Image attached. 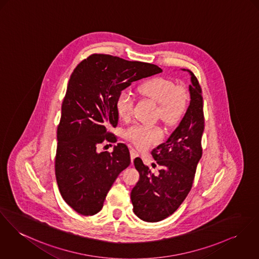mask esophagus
<instances>
[{
    "label": "esophagus",
    "mask_w": 259,
    "mask_h": 259,
    "mask_svg": "<svg viewBox=\"0 0 259 259\" xmlns=\"http://www.w3.org/2000/svg\"><path fill=\"white\" fill-rule=\"evenodd\" d=\"M130 154H131V159H132V160L139 156V153L135 149H131L130 150Z\"/></svg>",
    "instance_id": "34e87169"
}]
</instances>
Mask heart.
I'll use <instances>...</instances> for the list:
<instances>
[{
  "label": "heart",
  "instance_id": "obj_1",
  "mask_svg": "<svg viewBox=\"0 0 259 259\" xmlns=\"http://www.w3.org/2000/svg\"><path fill=\"white\" fill-rule=\"evenodd\" d=\"M140 94L158 102L157 116L167 126H175L184 116L188 106V93L182 85H176L169 79L155 77L143 81L139 87ZM134 100L131 94L122 91L116 100V109L121 118L127 119L133 113ZM125 136L141 149L159 143L163 136L158 125L136 124L128 128Z\"/></svg>",
  "mask_w": 259,
  "mask_h": 259
}]
</instances>
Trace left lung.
<instances>
[{
  "instance_id": "left-lung-1",
  "label": "left lung",
  "mask_w": 259,
  "mask_h": 259,
  "mask_svg": "<svg viewBox=\"0 0 259 259\" xmlns=\"http://www.w3.org/2000/svg\"><path fill=\"white\" fill-rule=\"evenodd\" d=\"M187 71L191 76L190 104L167 141L152 151V156L159 165V172L153 174L139 158L134 160L140 179L131 191V201L134 213L146 222H159L179 209L191 190L202 157V90L194 74ZM153 165L157 166L155 163Z\"/></svg>"
}]
</instances>
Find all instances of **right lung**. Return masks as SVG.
Segmentation results:
<instances>
[{"label": "right lung", "mask_w": 259, "mask_h": 259, "mask_svg": "<svg viewBox=\"0 0 259 259\" xmlns=\"http://www.w3.org/2000/svg\"><path fill=\"white\" fill-rule=\"evenodd\" d=\"M157 65L92 54L72 73L57 128L55 175L65 202L83 216L99 213L120 172L129 166L128 147L97 152L103 142L115 143L110 127L118 124L116 100L131 82L159 74Z\"/></svg>", "instance_id": "1"}]
</instances>
